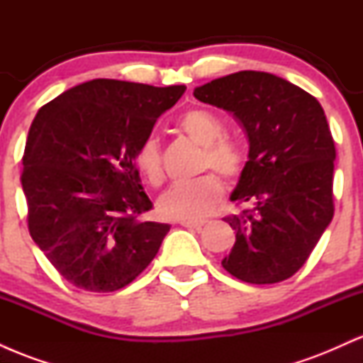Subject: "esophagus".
<instances>
[{
  "label": "esophagus",
  "mask_w": 363,
  "mask_h": 363,
  "mask_svg": "<svg viewBox=\"0 0 363 363\" xmlns=\"http://www.w3.org/2000/svg\"><path fill=\"white\" fill-rule=\"evenodd\" d=\"M181 225L187 228H194V230H201L205 227V222H181Z\"/></svg>",
  "instance_id": "esophagus-1"
}]
</instances>
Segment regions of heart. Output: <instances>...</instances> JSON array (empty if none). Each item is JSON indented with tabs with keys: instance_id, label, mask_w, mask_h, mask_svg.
Segmentation results:
<instances>
[{
	"instance_id": "b5f03b06",
	"label": "heart",
	"mask_w": 363,
	"mask_h": 363,
	"mask_svg": "<svg viewBox=\"0 0 363 363\" xmlns=\"http://www.w3.org/2000/svg\"><path fill=\"white\" fill-rule=\"evenodd\" d=\"M179 128L194 143L201 145L198 170H216L228 182L239 181L245 170V153L235 141L223 138L222 121L211 111L189 109L182 114ZM135 164L148 184L158 187L164 182V155L160 141L150 136L140 145L135 155ZM225 186L216 174L208 172L194 181L174 184L158 199V211L164 218L177 222H194L210 215L223 199Z\"/></svg>"
}]
</instances>
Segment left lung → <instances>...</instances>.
<instances>
[{
	"label": "left lung",
	"mask_w": 363,
	"mask_h": 363,
	"mask_svg": "<svg viewBox=\"0 0 363 363\" xmlns=\"http://www.w3.org/2000/svg\"><path fill=\"white\" fill-rule=\"evenodd\" d=\"M198 101L234 114L249 138V160L225 216L235 244L222 266L254 285L294 277L335 215L336 148L318 99L264 72H239L194 90Z\"/></svg>",
	"instance_id": "left-lung-1"
}]
</instances>
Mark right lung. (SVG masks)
<instances>
[{
  "instance_id": "1",
  "label": "right lung",
  "mask_w": 363,
  "mask_h": 363,
  "mask_svg": "<svg viewBox=\"0 0 363 363\" xmlns=\"http://www.w3.org/2000/svg\"><path fill=\"white\" fill-rule=\"evenodd\" d=\"M184 91V85L97 78L37 112L20 177L28 232L78 289H123L157 256L170 227L141 220L152 201L135 155Z\"/></svg>"
}]
</instances>
